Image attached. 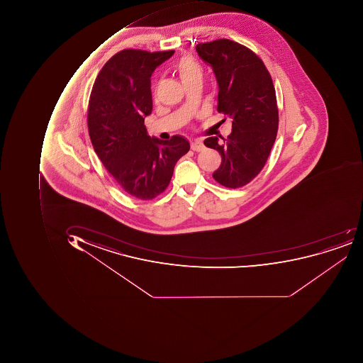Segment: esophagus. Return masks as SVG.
<instances>
[{"label":"esophagus","mask_w":363,"mask_h":363,"mask_svg":"<svg viewBox=\"0 0 363 363\" xmlns=\"http://www.w3.org/2000/svg\"><path fill=\"white\" fill-rule=\"evenodd\" d=\"M191 150H194V152H201V150H204V144H203L201 140H193L191 143Z\"/></svg>","instance_id":"obj_1"}]
</instances>
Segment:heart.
Masks as SVG:
<instances>
[{
  "label": "heart",
  "mask_w": 363,
  "mask_h": 363,
  "mask_svg": "<svg viewBox=\"0 0 363 363\" xmlns=\"http://www.w3.org/2000/svg\"><path fill=\"white\" fill-rule=\"evenodd\" d=\"M176 71L183 84L195 81V79H201L203 77V69L201 65L192 57H181L177 63Z\"/></svg>",
  "instance_id": "heart-1"
}]
</instances>
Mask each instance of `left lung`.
<instances>
[{"mask_svg": "<svg viewBox=\"0 0 363 363\" xmlns=\"http://www.w3.org/2000/svg\"><path fill=\"white\" fill-rule=\"evenodd\" d=\"M196 51L217 79V110L233 118V132L221 138L223 142L216 136L204 140L205 146L221 155L213 178L229 189L245 186L265 166L277 136L279 116L273 79L264 62L235 41L199 43Z\"/></svg>", "mask_w": 363, "mask_h": 363, "instance_id": "obj_1", "label": "left lung"}]
</instances>
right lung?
Listing matches in <instances>:
<instances>
[{
  "mask_svg": "<svg viewBox=\"0 0 363 363\" xmlns=\"http://www.w3.org/2000/svg\"><path fill=\"white\" fill-rule=\"evenodd\" d=\"M174 50L124 49L100 69L88 104L90 140L124 192L148 201L162 194L179 159L190 150L182 136L147 135L145 116L152 110L150 76Z\"/></svg>",
  "mask_w": 363,
  "mask_h": 363,
  "instance_id": "obj_1",
  "label": "right lung"
}]
</instances>
